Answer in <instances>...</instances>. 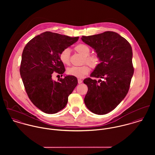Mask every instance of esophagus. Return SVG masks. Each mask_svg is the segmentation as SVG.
Wrapping results in <instances>:
<instances>
[{
	"label": "esophagus",
	"instance_id": "obj_1",
	"mask_svg": "<svg viewBox=\"0 0 155 155\" xmlns=\"http://www.w3.org/2000/svg\"><path fill=\"white\" fill-rule=\"evenodd\" d=\"M78 84H81L82 83V81L81 79H79L78 80Z\"/></svg>",
	"mask_w": 155,
	"mask_h": 155
}]
</instances>
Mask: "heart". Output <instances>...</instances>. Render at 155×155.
<instances>
[{"label": "heart", "mask_w": 155, "mask_h": 155, "mask_svg": "<svg viewBox=\"0 0 155 155\" xmlns=\"http://www.w3.org/2000/svg\"><path fill=\"white\" fill-rule=\"evenodd\" d=\"M74 49L84 57V61L92 68L97 66L99 62V58L97 55H89L90 49L88 46L84 44L78 45L75 46ZM70 50L69 48H66L61 51L59 55L60 61L66 65L70 64ZM89 71V67L87 65L81 66H72L67 70L68 74L74 76L78 78H83Z\"/></svg>", "instance_id": "heart-1"}]
</instances>
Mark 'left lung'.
I'll list each match as a JSON object with an SVG mask.
<instances>
[{
	"label": "left lung",
	"mask_w": 155,
	"mask_h": 155,
	"mask_svg": "<svg viewBox=\"0 0 155 155\" xmlns=\"http://www.w3.org/2000/svg\"><path fill=\"white\" fill-rule=\"evenodd\" d=\"M81 39L95 50L100 61L91 77L102 79L84 80L88 88L84 102L92 113L105 114L114 109L129 91L134 74L132 48L124 38L113 31L83 36Z\"/></svg>",
	"instance_id": "8db88e82"
}]
</instances>
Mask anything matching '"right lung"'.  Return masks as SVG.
<instances>
[{"instance_id": "1", "label": "right lung", "mask_w": 155, "mask_h": 155, "mask_svg": "<svg viewBox=\"0 0 155 155\" xmlns=\"http://www.w3.org/2000/svg\"><path fill=\"white\" fill-rule=\"evenodd\" d=\"M78 39L79 37L45 31L30 40L24 48L20 69L22 82L30 101L45 113L54 114L63 109L78 85L74 76H66L56 82L52 74L56 72L63 76L65 68L59 55Z\"/></svg>"}]
</instances>
